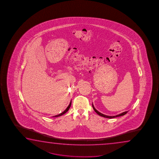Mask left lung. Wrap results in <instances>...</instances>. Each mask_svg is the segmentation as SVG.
I'll use <instances>...</instances> for the list:
<instances>
[{"label":"left lung","mask_w":159,"mask_h":159,"mask_svg":"<svg viewBox=\"0 0 159 159\" xmlns=\"http://www.w3.org/2000/svg\"><path fill=\"white\" fill-rule=\"evenodd\" d=\"M92 107L93 108V110H94V111L96 112V113L98 114V115H99L100 116H102V117H106V118H108V119H112V118H115V117H119V116H123V115H125L126 113L128 112V111H126V112H122V113H121V114H119V115H116V116H106V115H103L102 113H100L98 111L96 110V109H95V108L94 107V106H93V105H92Z\"/></svg>","instance_id":"8db88e82"}]
</instances>
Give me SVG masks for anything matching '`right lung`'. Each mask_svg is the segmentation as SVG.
I'll list each match as a JSON object with an SVG mask.
<instances>
[{
  "mask_svg": "<svg viewBox=\"0 0 159 159\" xmlns=\"http://www.w3.org/2000/svg\"><path fill=\"white\" fill-rule=\"evenodd\" d=\"M70 105H71V101H70V105H69V106H68V107L66 109V110L65 111H63L62 113H60V114H59V115H56V116H54V117H58V116H62V115H63V114H65V113H66L68 111V110L70 109Z\"/></svg>",
  "mask_w": 159,
  "mask_h": 159,
  "instance_id": "1",
  "label": "right lung"
}]
</instances>
